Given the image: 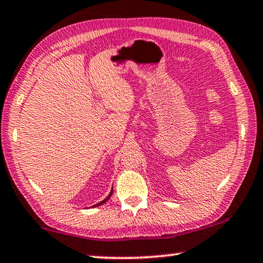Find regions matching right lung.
Returning <instances> with one entry per match:
<instances>
[{"label": "right lung", "mask_w": 263, "mask_h": 263, "mask_svg": "<svg viewBox=\"0 0 263 263\" xmlns=\"http://www.w3.org/2000/svg\"><path fill=\"white\" fill-rule=\"evenodd\" d=\"M112 193H114V190H111V192H110V194H109V195H107V197H106L105 199H104V200H102V201H101V202L96 203V205H93L92 207H98V206H102V205H103V203H105V202L107 201V200H109V199L111 198V195H112Z\"/></svg>", "instance_id": "1"}]
</instances>
